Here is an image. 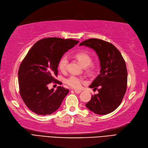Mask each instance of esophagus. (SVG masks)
Returning a JSON list of instances; mask_svg holds the SVG:
<instances>
[{
	"mask_svg": "<svg viewBox=\"0 0 148 148\" xmlns=\"http://www.w3.org/2000/svg\"><path fill=\"white\" fill-rule=\"evenodd\" d=\"M74 91H75V92L76 93V94H80V92H81V90H74Z\"/></svg>",
	"mask_w": 148,
	"mask_h": 148,
	"instance_id": "esophagus-1",
	"label": "esophagus"
}]
</instances>
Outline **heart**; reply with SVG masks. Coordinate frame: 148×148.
<instances>
[{
	"label": "heart",
	"mask_w": 148,
	"mask_h": 148,
	"mask_svg": "<svg viewBox=\"0 0 148 148\" xmlns=\"http://www.w3.org/2000/svg\"><path fill=\"white\" fill-rule=\"evenodd\" d=\"M76 58L80 63L85 66H89L91 64L92 59L87 54L84 52H78L76 54ZM68 64V57L64 55L62 57L58 63V68L61 71L66 70ZM65 82L69 86L73 88H80L82 87L83 83L82 78L78 77L75 75H71L65 80Z\"/></svg>",
	"instance_id": "b5f03b06"
}]
</instances>
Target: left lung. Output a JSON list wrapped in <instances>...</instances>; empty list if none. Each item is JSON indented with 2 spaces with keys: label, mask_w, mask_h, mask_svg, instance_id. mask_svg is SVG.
Here are the masks:
<instances>
[{
  "label": "left lung",
  "mask_w": 148,
  "mask_h": 148,
  "mask_svg": "<svg viewBox=\"0 0 148 148\" xmlns=\"http://www.w3.org/2000/svg\"><path fill=\"white\" fill-rule=\"evenodd\" d=\"M96 51L100 61V74L89 86L97 89L85 104L88 110L97 114L113 112L119 106L125 94L127 84L126 64L120 52L109 42L90 38L79 44Z\"/></svg>",
  "instance_id": "left-lung-1"
}]
</instances>
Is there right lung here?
Segmentation results:
<instances>
[{
	"label": "right lung",
	"instance_id": "add662e5",
	"mask_svg": "<svg viewBox=\"0 0 148 148\" xmlns=\"http://www.w3.org/2000/svg\"><path fill=\"white\" fill-rule=\"evenodd\" d=\"M79 41L61 38H45L33 45L18 70L19 93L27 106L40 115L51 114L60 107L69 90L59 86L49 89L48 84L56 80L58 63L68 49Z\"/></svg>",
	"mask_w": 148,
	"mask_h": 148
}]
</instances>
